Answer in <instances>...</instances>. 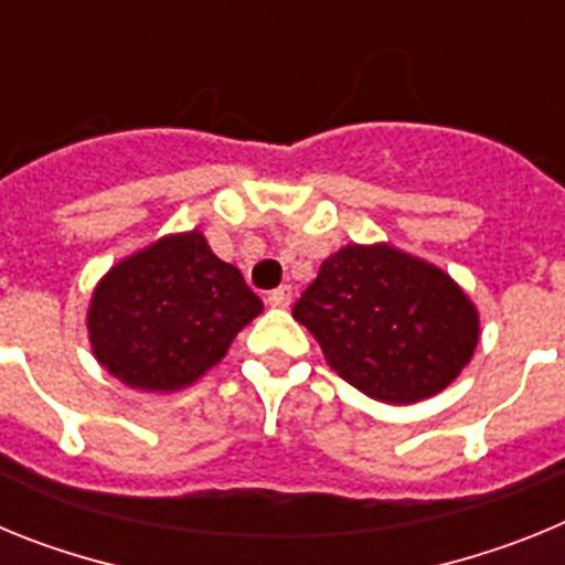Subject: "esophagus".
<instances>
[{
	"instance_id": "1",
	"label": "esophagus",
	"mask_w": 565,
	"mask_h": 565,
	"mask_svg": "<svg viewBox=\"0 0 565 565\" xmlns=\"http://www.w3.org/2000/svg\"><path fill=\"white\" fill-rule=\"evenodd\" d=\"M266 302L271 308H288V306H291V288H288V286L274 288V291L266 297Z\"/></svg>"
}]
</instances>
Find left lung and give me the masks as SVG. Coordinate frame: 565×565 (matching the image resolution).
<instances>
[{"mask_svg": "<svg viewBox=\"0 0 565 565\" xmlns=\"http://www.w3.org/2000/svg\"><path fill=\"white\" fill-rule=\"evenodd\" d=\"M326 362L364 396L416 404L450 387L481 337L456 279L391 243L342 246L294 306Z\"/></svg>", "mask_w": 565, "mask_h": 565, "instance_id": "left-lung-1", "label": "left lung"}]
</instances>
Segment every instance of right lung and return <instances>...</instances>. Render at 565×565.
I'll list each match as a JSON object with an SVG mask.
<instances>
[{
  "mask_svg": "<svg viewBox=\"0 0 565 565\" xmlns=\"http://www.w3.org/2000/svg\"><path fill=\"white\" fill-rule=\"evenodd\" d=\"M259 311L263 299L203 232L163 234L98 279L87 308L89 348L127 387L174 393L221 364Z\"/></svg>",
  "mask_w": 565,
  "mask_h": 565,
  "instance_id": "1",
  "label": "right lung"
}]
</instances>
